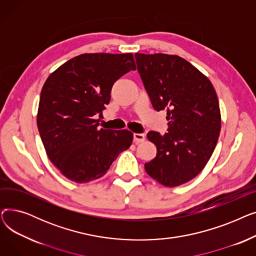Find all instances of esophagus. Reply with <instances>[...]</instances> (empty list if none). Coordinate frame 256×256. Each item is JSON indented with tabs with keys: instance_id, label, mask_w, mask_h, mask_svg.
<instances>
[{
	"instance_id": "1",
	"label": "esophagus",
	"mask_w": 256,
	"mask_h": 256,
	"mask_svg": "<svg viewBox=\"0 0 256 256\" xmlns=\"http://www.w3.org/2000/svg\"><path fill=\"white\" fill-rule=\"evenodd\" d=\"M145 140L144 134H134V142L135 143H141Z\"/></svg>"
}]
</instances>
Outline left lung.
Segmentation results:
<instances>
[{
	"label": "left lung",
	"instance_id": "8db88e82",
	"mask_svg": "<svg viewBox=\"0 0 256 256\" xmlns=\"http://www.w3.org/2000/svg\"><path fill=\"white\" fill-rule=\"evenodd\" d=\"M138 72L156 111H167L168 132L150 130L156 156L144 165L158 182L178 186L193 180L212 156L221 130L219 102L210 80L184 58L137 52Z\"/></svg>",
	"mask_w": 256,
	"mask_h": 256
}]
</instances>
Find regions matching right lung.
Instances as JSON below:
<instances>
[{"label":"right lung","mask_w":256,"mask_h":256,"mask_svg":"<svg viewBox=\"0 0 256 256\" xmlns=\"http://www.w3.org/2000/svg\"><path fill=\"white\" fill-rule=\"evenodd\" d=\"M136 70L132 54H83L54 72L42 87L37 126L46 154L65 178L83 184L104 176L132 142L128 130L98 128L116 80Z\"/></svg>","instance_id":"1"}]
</instances>
